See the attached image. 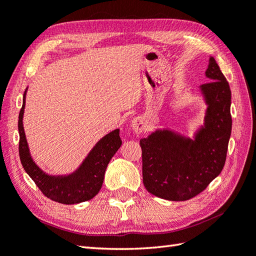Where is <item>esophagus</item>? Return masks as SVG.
<instances>
[{"instance_id": "obj_1", "label": "esophagus", "mask_w": 256, "mask_h": 256, "mask_svg": "<svg viewBox=\"0 0 256 256\" xmlns=\"http://www.w3.org/2000/svg\"><path fill=\"white\" fill-rule=\"evenodd\" d=\"M131 126L133 128V131L136 134H141L143 132L144 128H146V120H144V118H141V116H138V118H136L132 120Z\"/></svg>"}]
</instances>
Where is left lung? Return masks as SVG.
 Returning a JSON list of instances; mask_svg holds the SVG:
<instances>
[{
  "instance_id": "left-lung-1",
  "label": "left lung",
  "mask_w": 256,
  "mask_h": 256,
  "mask_svg": "<svg viewBox=\"0 0 256 256\" xmlns=\"http://www.w3.org/2000/svg\"><path fill=\"white\" fill-rule=\"evenodd\" d=\"M199 86L207 105L204 125L194 138L168 128L141 138L144 187L156 197L184 202L197 196L222 172L232 132L228 82L214 57Z\"/></svg>"
}]
</instances>
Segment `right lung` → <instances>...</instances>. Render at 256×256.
Segmentation results:
<instances>
[{"label": "right lung", "instance_id": "obj_1", "mask_svg": "<svg viewBox=\"0 0 256 256\" xmlns=\"http://www.w3.org/2000/svg\"><path fill=\"white\" fill-rule=\"evenodd\" d=\"M28 87L23 94L22 108L18 114V154L23 169L34 181L46 197L64 205H72L90 200L102 188L105 170L113 156L122 146L120 130L116 128L103 136L92 148L82 164L72 174L64 176H51L40 169L30 154L24 128L23 114L26 108V95Z\"/></svg>", "mask_w": 256, "mask_h": 256}]
</instances>
